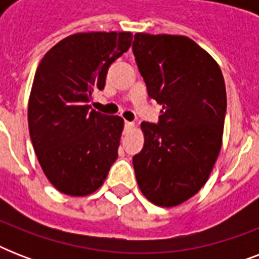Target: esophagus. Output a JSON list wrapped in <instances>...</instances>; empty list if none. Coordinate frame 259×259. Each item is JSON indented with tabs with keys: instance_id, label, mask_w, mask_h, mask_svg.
<instances>
[{
	"instance_id": "esophagus-1",
	"label": "esophagus",
	"mask_w": 259,
	"mask_h": 259,
	"mask_svg": "<svg viewBox=\"0 0 259 259\" xmlns=\"http://www.w3.org/2000/svg\"><path fill=\"white\" fill-rule=\"evenodd\" d=\"M125 126H126V129H133L134 126H136V123L132 121H125Z\"/></svg>"
}]
</instances>
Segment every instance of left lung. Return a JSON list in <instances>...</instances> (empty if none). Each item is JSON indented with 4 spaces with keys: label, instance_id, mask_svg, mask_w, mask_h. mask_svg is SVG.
<instances>
[{
    "label": "left lung",
    "instance_id": "obj_1",
    "mask_svg": "<svg viewBox=\"0 0 259 259\" xmlns=\"http://www.w3.org/2000/svg\"><path fill=\"white\" fill-rule=\"evenodd\" d=\"M133 52L148 95L162 106L158 125L141 123L136 179L153 204L176 207L200 191L219 156L225 79L217 60L187 36L136 33Z\"/></svg>",
    "mask_w": 259,
    "mask_h": 259
}]
</instances>
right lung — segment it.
I'll list each match as a JSON object with an SVG mask.
<instances>
[{
  "instance_id": "1",
  "label": "right lung",
  "mask_w": 259,
  "mask_h": 259,
  "mask_svg": "<svg viewBox=\"0 0 259 259\" xmlns=\"http://www.w3.org/2000/svg\"><path fill=\"white\" fill-rule=\"evenodd\" d=\"M132 32H80L63 38L38 64L28 102L34 153L55 188L87 196L118 157L123 119L91 109L110 64L129 50Z\"/></svg>"
}]
</instances>
